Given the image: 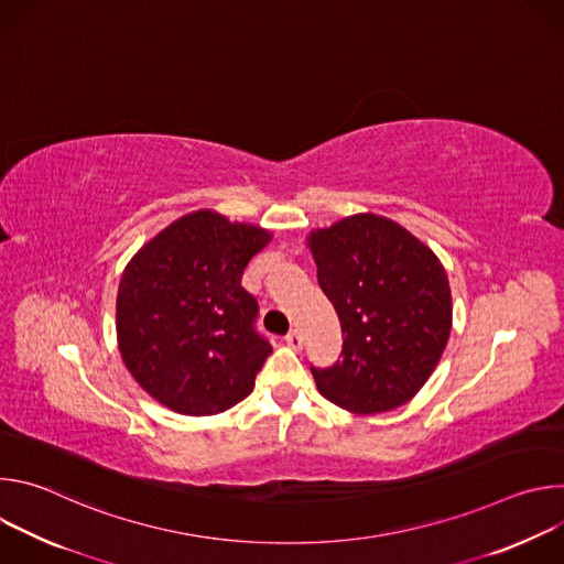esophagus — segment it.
<instances>
[{
  "label": "esophagus",
  "mask_w": 564,
  "mask_h": 564,
  "mask_svg": "<svg viewBox=\"0 0 564 564\" xmlns=\"http://www.w3.org/2000/svg\"><path fill=\"white\" fill-rule=\"evenodd\" d=\"M285 344H288L292 350H301V348H303V337H301V333H299V330H290V333L285 335Z\"/></svg>",
  "instance_id": "1"
}]
</instances>
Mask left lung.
I'll use <instances>...</instances> for the list:
<instances>
[{
    "instance_id": "8db88e82",
    "label": "left lung",
    "mask_w": 564,
    "mask_h": 564,
    "mask_svg": "<svg viewBox=\"0 0 564 564\" xmlns=\"http://www.w3.org/2000/svg\"><path fill=\"white\" fill-rule=\"evenodd\" d=\"M307 248L344 335V359L312 368L318 392L352 415L404 406L433 375L451 335L442 261L406 227L370 212L312 229Z\"/></svg>"
}]
</instances>
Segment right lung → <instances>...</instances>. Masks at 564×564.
Masks as SVG:
<instances>
[{
    "mask_svg": "<svg viewBox=\"0 0 564 564\" xmlns=\"http://www.w3.org/2000/svg\"><path fill=\"white\" fill-rule=\"evenodd\" d=\"M270 229L198 209L133 254L116 299L122 361L158 404L189 417L246 399L272 346L257 335V299L240 285Z\"/></svg>",
    "mask_w": 564,
    "mask_h": 564,
    "instance_id": "obj_1",
    "label": "right lung"
}]
</instances>
